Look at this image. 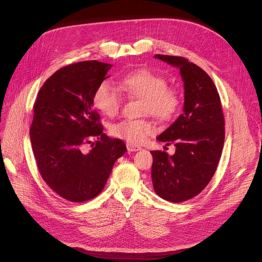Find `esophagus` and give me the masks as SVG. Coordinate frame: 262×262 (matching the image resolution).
<instances>
[{"label":"esophagus","mask_w":262,"mask_h":262,"mask_svg":"<svg viewBox=\"0 0 262 262\" xmlns=\"http://www.w3.org/2000/svg\"><path fill=\"white\" fill-rule=\"evenodd\" d=\"M126 147H127L128 152H137V150H140V149H141L140 146L134 145V144H130V143H127V144H126Z\"/></svg>","instance_id":"1"}]
</instances>
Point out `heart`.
<instances>
[{"label":"heart","instance_id":"obj_1","mask_svg":"<svg viewBox=\"0 0 262 262\" xmlns=\"http://www.w3.org/2000/svg\"><path fill=\"white\" fill-rule=\"evenodd\" d=\"M118 84L126 94L143 100L142 115H152L160 121H169L180 109L181 96L178 92L168 87L163 76L147 69L126 73L119 79ZM92 101L100 113L113 118L120 112L122 96L113 84L104 80L96 87ZM154 130L155 124L147 119L122 120L110 127L114 137L134 145L144 142Z\"/></svg>","mask_w":262,"mask_h":262}]
</instances>
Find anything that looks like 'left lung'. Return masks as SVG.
<instances>
[{
  "mask_svg": "<svg viewBox=\"0 0 262 262\" xmlns=\"http://www.w3.org/2000/svg\"><path fill=\"white\" fill-rule=\"evenodd\" d=\"M155 58L180 69L185 102L184 113L157 137L167 145L174 143L175 154L150 150L153 187L163 200L181 203L211 181L224 144V116L219 92L203 69L184 57L156 54Z\"/></svg>",
  "mask_w": 262,
  "mask_h": 262,
  "instance_id": "obj_1",
  "label": "left lung"
}]
</instances>
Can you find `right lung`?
<instances>
[{
    "instance_id": "right-lung-1",
    "label": "right lung",
    "mask_w": 262,
    "mask_h": 262,
    "mask_svg": "<svg viewBox=\"0 0 262 262\" xmlns=\"http://www.w3.org/2000/svg\"><path fill=\"white\" fill-rule=\"evenodd\" d=\"M112 67L96 60L66 66L46 80L34 104L30 136L38 170L67 201L98 196L116 160L126 152L121 139L103 133L92 107L93 93ZM87 144L93 146L90 151Z\"/></svg>"
}]
</instances>
